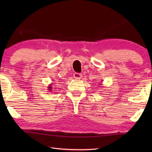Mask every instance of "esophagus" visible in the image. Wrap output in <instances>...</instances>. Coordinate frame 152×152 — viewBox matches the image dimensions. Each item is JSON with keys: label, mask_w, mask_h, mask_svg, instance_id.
<instances>
[{"label": "esophagus", "mask_w": 152, "mask_h": 152, "mask_svg": "<svg viewBox=\"0 0 152 152\" xmlns=\"http://www.w3.org/2000/svg\"><path fill=\"white\" fill-rule=\"evenodd\" d=\"M73 76H74V78L75 79H80L82 77V74L79 73H74Z\"/></svg>", "instance_id": "esophagus-1"}]
</instances>
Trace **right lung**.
<instances>
[{"label": "right lung", "mask_w": 152, "mask_h": 152, "mask_svg": "<svg viewBox=\"0 0 152 152\" xmlns=\"http://www.w3.org/2000/svg\"><path fill=\"white\" fill-rule=\"evenodd\" d=\"M52 86V84H50V85H49V86L48 87V91H52V86Z\"/></svg>", "instance_id": "obj_1"}]
</instances>
